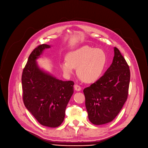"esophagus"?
<instances>
[{"label": "esophagus", "mask_w": 148, "mask_h": 148, "mask_svg": "<svg viewBox=\"0 0 148 148\" xmlns=\"http://www.w3.org/2000/svg\"><path fill=\"white\" fill-rule=\"evenodd\" d=\"M81 87L80 86H79L78 84H75L74 85V89L76 91H80L81 90Z\"/></svg>", "instance_id": "34e87169"}]
</instances>
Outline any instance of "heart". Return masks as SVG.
Listing matches in <instances>:
<instances>
[{
	"label": "heart",
	"instance_id": "obj_1",
	"mask_svg": "<svg viewBox=\"0 0 148 148\" xmlns=\"http://www.w3.org/2000/svg\"><path fill=\"white\" fill-rule=\"evenodd\" d=\"M107 63V55L101 49L86 45L70 51L66 55V61L62 62L60 67L66 74L73 73L77 68V74L86 83L97 81L101 76Z\"/></svg>",
	"mask_w": 148,
	"mask_h": 148
}]
</instances>
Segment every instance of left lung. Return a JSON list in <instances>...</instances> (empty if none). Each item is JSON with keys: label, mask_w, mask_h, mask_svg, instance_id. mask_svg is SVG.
<instances>
[{"label": "left lung", "mask_w": 148, "mask_h": 148, "mask_svg": "<svg viewBox=\"0 0 148 148\" xmlns=\"http://www.w3.org/2000/svg\"><path fill=\"white\" fill-rule=\"evenodd\" d=\"M112 64L104 74L85 88V105L91 123L99 125L112 122L126 102L130 71L120 51L114 47Z\"/></svg>", "instance_id": "obj_1"}]
</instances>
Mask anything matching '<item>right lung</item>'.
<instances>
[{"label": "right lung", "instance_id": "1", "mask_svg": "<svg viewBox=\"0 0 148 148\" xmlns=\"http://www.w3.org/2000/svg\"><path fill=\"white\" fill-rule=\"evenodd\" d=\"M51 46L42 44L31 53L21 76L23 98L29 112L42 125L55 128L63 122L74 92L73 81H62L39 67L36 60Z\"/></svg>", "mask_w": 148, "mask_h": 148}]
</instances>
